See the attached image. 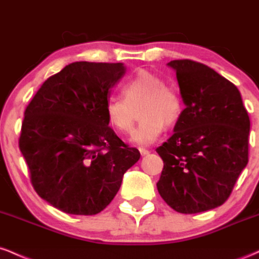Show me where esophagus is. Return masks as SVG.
Segmentation results:
<instances>
[{
  "instance_id": "1",
  "label": "esophagus",
  "mask_w": 259,
  "mask_h": 259,
  "mask_svg": "<svg viewBox=\"0 0 259 259\" xmlns=\"http://www.w3.org/2000/svg\"><path fill=\"white\" fill-rule=\"evenodd\" d=\"M139 151H140V153H141V156H147V154L150 153V151H148L147 148H144V147H140Z\"/></svg>"
}]
</instances>
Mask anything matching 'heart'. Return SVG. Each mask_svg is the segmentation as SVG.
<instances>
[{
	"instance_id": "b5f03b06",
	"label": "heart",
	"mask_w": 259,
	"mask_h": 259,
	"mask_svg": "<svg viewBox=\"0 0 259 259\" xmlns=\"http://www.w3.org/2000/svg\"><path fill=\"white\" fill-rule=\"evenodd\" d=\"M124 97L112 96L106 102L108 123L117 132H132L135 120V108L139 106L141 118L132 134V141L138 145H150L164 130L165 124L173 125L183 114L180 95L165 85L156 74L140 70L121 86Z\"/></svg>"
}]
</instances>
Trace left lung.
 <instances>
[{"mask_svg": "<svg viewBox=\"0 0 259 259\" xmlns=\"http://www.w3.org/2000/svg\"><path fill=\"white\" fill-rule=\"evenodd\" d=\"M168 65L186 107L156 150L164 163L157 189L177 212H206L228 200L247 165L248 113L236 86L212 68L190 59Z\"/></svg>", "mask_w": 259, "mask_h": 259, "instance_id": "1", "label": "left lung"}]
</instances>
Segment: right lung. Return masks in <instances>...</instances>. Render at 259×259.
Returning a JSON list of instances; mask_svg holds the SVG:
<instances>
[{
	"mask_svg": "<svg viewBox=\"0 0 259 259\" xmlns=\"http://www.w3.org/2000/svg\"><path fill=\"white\" fill-rule=\"evenodd\" d=\"M123 63L74 62L50 76L24 112L19 138L31 184L64 213L94 215L111 203L140 159L108 126L106 102Z\"/></svg>",
	"mask_w": 259,
	"mask_h": 259,
	"instance_id": "add662e5",
	"label": "right lung"
}]
</instances>
